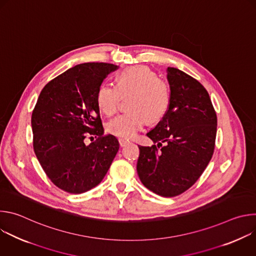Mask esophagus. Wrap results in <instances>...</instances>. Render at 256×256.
Returning a JSON list of instances; mask_svg holds the SVG:
<instances>
[{
    "instance_id": "1",
    "label": "esophagus",
    "mask_w": 256,
    "mask_h": 256,
    "mask_svg": "<svg viewBox=\"0 0 256 256\" xmlns=\"http://www.w3.org/2000/svg\"><path fill=\"white\" fill-rule=\"evenodd\" d=\"M118 142H120V147H124V146H126V144H128V140H124V138H120Z\"/></svg>"
}]
</instances>
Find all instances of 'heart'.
I'll return each instance as SVG.
<instances>
[{
  "label": "heart",
  "mask_w": 256,
  "mask_h": 256,
  "mask_svg": "<svg viewBox=\"0 0 256 256\" xmlns=\"http://www.w3.org/2000/svg\"><path fill=\"white\" fill-rule=\"evenodd\" d=\"M130 110L118 116L107 124V130L120 138H130L142 130L149 118L156 122L164 118L170 105L168 84L157 78L156 72L146 66L124 68L116 78V85L102 84L97 92V104L106 116L114 114L122 96L130 95Z\"/></svg>",
  "instance_id": "b5f03b06"
}]
</instances>
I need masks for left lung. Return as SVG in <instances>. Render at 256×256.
<instances>
[{
    "mask_svg": "<svg viewBox=\"0 0 256 256\" xmlns=\"http://www.w3.org/2000/svg\"><path fill=\"white\" fill-rule=\"evenodd\" d=\"M170 105L147 136L157 144L138 146L142 184L164 198L186 192L200 177L214 150L216 114L206 88L176 68H167Z\"/></svg>",
    "mask_w": 256,
    "mask_h": 256,
    "instance_id": "1",
    "label": "left lung"
}]
</instances>
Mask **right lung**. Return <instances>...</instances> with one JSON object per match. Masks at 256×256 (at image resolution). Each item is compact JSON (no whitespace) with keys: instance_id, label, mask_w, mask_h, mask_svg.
I'll list each match as a JSON object with an SVG mask.
<instances>
[{"instance_id":"1","label":"right lung","mask_w":256,"mask_h":256,"mask_svg":"<svg viewBox=\"0 0 256 256\" xmlns=\"http://www.w3.org/2000/svg\"><path fill=\"white\" fill-rule=\"evenodd\" d=\"M118 66L77 64L50 81L32 112L33 150L52 184L68 194H83L99 184L120 144L104 134L97 92ZM96 140L86 145V136Z\"/></svg>"}]
</instances>
